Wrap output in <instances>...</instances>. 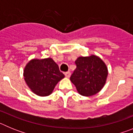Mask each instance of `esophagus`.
<instances>
[{
	"instance_id": "1",
	"label": "esophagus",
	"mask_w": 133,
	"mask_h": 133,
	"mask_svg": "<svg viewBox=\"0 0 133 133\" xmlns=\"http://www.w3.org/2000/svg\"><path fill=\"white\" fill-rule=\"evenodd\" d=\"M64 75H65V77H66V78H69V77H70V72H69V71L66 72L65 73H64Z\"/></svg>"
}]
</instances>
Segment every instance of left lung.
Returning <instances> with one entry per match:
<instances>
[{
  "label": "left lung",
  "instance_id": "left-lung-1",
  "mask_svg": "<svg viewBox=\"0 0 133 133\" xmlns=\"http://www.w3.org/2000/svg\"><path fill=\"white\" fill-rule=\"evenodd\" d=\"M77 68L71 75L70 81L78 93L90 97L100 92L106 83L108 68L99 56L91 55L79 56L75 61Z\"/></svg>",
  "mask_w": 133,
  "mask_h": 133
}]
</instances>
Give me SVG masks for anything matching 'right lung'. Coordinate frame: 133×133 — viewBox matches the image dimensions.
I'll return each mask as SVG.
<instances>
[{
  "label": "right lung",
  "instance_id": "right-lung-1",
  "mask_svg": "<svg viewBox=\"0 0 133 133\" xmlns=\"http://www.w3.org/2000/svg\"><path fill=\"white\" fill-rule=\"evenodd\" d=\"M23 76L30 90L40 97L52 94L55 86L64 78L58 64L50 57L29 61L24 69Z\"/></svg>",
  "mask_w": 133,
  "mask_h": 133
}]
</instances>
